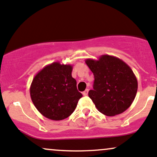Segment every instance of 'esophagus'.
I'll return each mask as SVG.
<instances>
[{
  "label": "esophagus",
  "instance_id": "obj_1",
  "mask_svg": "<svg viewBox=\"0 0 157 157\" xmlns=\"http://www.w3.org/2000/svg\"><path fill=\"white\" fill-rule=\"evenodd\" d=\"M88 91H89L88 89H86V90H85V91H84L83 93H82V94H83L84 96H87V94H88Z\"/></svg>",
  "mask_w": 157,
  "mask_h": 157
}]
</instances>
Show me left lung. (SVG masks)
Masks as SVG:
<instances>
[{"label":"left lung","mask_w":157,"mask_h":157,"mask_svg":"<svg viewBox=\"0 0 157 157\" xmlns=\"http://www.w3.org/2000/svg\"><path fill=\"white\" fill-rule=\"evenodd\" d=\"M94 75V89L88 96L99 112L115 116L131 105L138 90V81L132 69L116 57L103 55L98 60L87 59Z\"/></svg>","instance_id":"left-lung-1"}]
</instances>
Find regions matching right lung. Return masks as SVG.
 <instances>
[{
  "label": "right lung",
  "mask_w": 157,
  "mask_h": 157,
  "mask_svg": "<svg viewBox=\"0 0 157 157\" xmlns=\"http://www.w3.org/2000/svg\"><path fill=\"white\" fill-rule=\"evenodd\" d=\"M72 66L54 62L33 78L30 94L33 105L47 118L61 121L74 112L82 94L72 77Z\"/></svg>",
  "instance_id": "1"
}]
</instances>
